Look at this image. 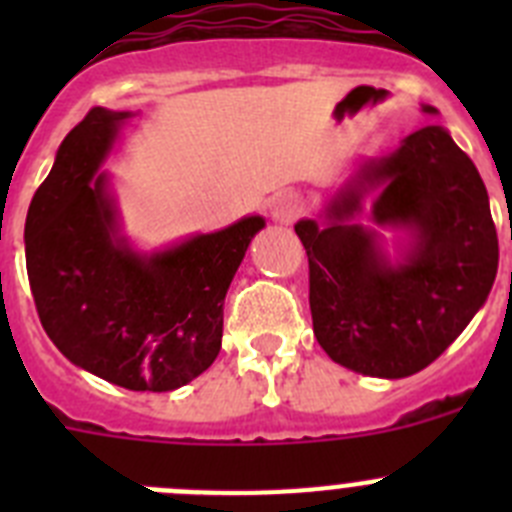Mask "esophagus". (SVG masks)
I'll return each mask as SVG.
<instances>
[{"label":"esophagus","mask_w":512,"mask_h":512,"mask_svg":"<svg viewBox=\"0 0 512 512\" xmlns=\"http://www.w3.org/2000/svg\"><path fill=\"white\" fill-rule=\"evenodd\" d=\"M305 205L297 194H279L277 200L271 202V217L282 225H292L302 215Z\"/></svg>","instance_id":"34e87169"}]
</instances>
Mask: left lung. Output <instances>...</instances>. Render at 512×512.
<instances>
[{
	"mask_svg": "<svg viewBox=\"0 0 512 512\" xmlns=\"http://www.w3.org/2000/svg\"><path fill=\"white\" fill-rule=\"evenodd\" d=\"M372 188L375 222L411 235L397 262L376 231L353 223ZM325 220H300L295 233L310 264L315 338L351 372H420L490 295L500 256L490 197L472 158L441 125L410 133L392 156L364 161L328 202Z\"/></svg>",
	"mask_w": 512,
	"mask_h": 512,
	"instance_id": "1",
	"label": "left lung"
}]
</instances>
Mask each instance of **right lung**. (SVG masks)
<instances>
[{"mask_svg":"<svg viewBox=\"0 0 512 512\" xmlns=\"http://www.w3.org/2000/svg\"><path fill=\"white\" fill-rule=\"evenodd\" d=\"M130 112L94 107L63 138L25 220L27 279L71 364L135 392H171L220 354L223 302L264 217L138 253L97 174Z\"/></svg>","mask_w":512,"mask_h":512,"instance_id":"obj_1","label":"right lung"}]
</instances>
